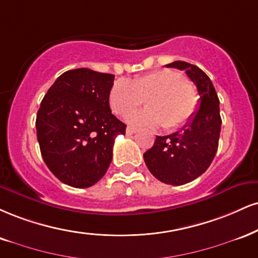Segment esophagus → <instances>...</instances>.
I'll list each match as a JSON object with an SVG mask.
<instances>
[{"mask_svg": "<svg viewBox=\"0 0 258 258\" xmlns=\"http://www.w3.org/2000/svg\"><path fill=\"white\" fill-rule=\"evenodd\" d=\"M137 131H138L137 128H135V127H131V126H128V127H127V128H126V133H127V135H128V136L133 135V133H136Z\"/></svg>", "mask_w": 258, "mask_h": 258, "instance_id": "34e87169", "label": "esophagus"}]
</instances>
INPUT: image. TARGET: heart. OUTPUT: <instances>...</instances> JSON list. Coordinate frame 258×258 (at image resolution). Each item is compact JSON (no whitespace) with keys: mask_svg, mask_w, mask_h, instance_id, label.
<instances>
[{"mask_svg":"<svg viewBox=\"0 0 258 258\" xmlns=\"http://www.w3.org/2000/svg\"><path fill=\"white\" fill-rule=\"evenodd\" d=\"M145 99L147 109L128 116L133 125L157 127L166 131L181 128L194 117L198 108L195 86L173 70H157L132 80L119 79L111 85L108 102L111 110L126 116Z\"/></svg>","mask_w":258,"mask_h":258,"instance_id":"heart-1","label":"heart"}]
</instances>
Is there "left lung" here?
Wrapping results in <instances>:
<instances>
[{"label": "left lung", "instance_id": "8db88e82", "mask_svg": "<svg viewBox=\"0 0 258 258\" xmlns=\"http://www.w3.org/2000/svg\"><path fill=\"white\" fill-rule=\"evenodd\" d=\"M166 66L185 71L196 84L200 109L180 131L163 137L157 136L153 148L143 157L157 180L179 186L203 174L215 157L221 131L220 101L212 80L201 68L184 61Z\"/></svg>", "mask_w": 258, "mask_h": 258}]
</instances>
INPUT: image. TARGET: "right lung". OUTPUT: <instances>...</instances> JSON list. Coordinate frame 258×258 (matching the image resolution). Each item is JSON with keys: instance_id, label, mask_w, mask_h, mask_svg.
Segmentation results:
<instances>
[{"instance_id": "obj_1", "label": "right lung", "mask_w": 258, "mask_h": 258, "mask_svg": "<svg viewBox=\"0 0 258 258\" xmlns=\"http://www.w3.org/2000/svg\"><path fill=\"white\" fill-rule=\"evenodd\" d=\"M113 82V74L77 68L61 74L42 99L36 119L40 154L63 184L85 188L99 181L116 136L125 135L108 102Z\"/></svg>"}]
</instances>
